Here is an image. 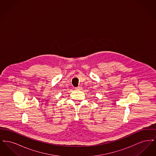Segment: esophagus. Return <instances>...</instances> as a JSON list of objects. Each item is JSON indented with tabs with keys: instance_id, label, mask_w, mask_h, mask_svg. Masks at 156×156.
<instances>
[{
	"instance_id": "1",
	"label": "esophagus",
	"mask_w": 156,
	"mask_h": 156,
	"mask_svg": "<svg viewBox=\"0 0 156 156\" xmlns=\"http://www.w3.org/2000/svg\"><path fill=\"white\" fill-rule=\"evenodd\" d=\"M82 88L81 87H76V88H75V89H76V90H79V89H81Z\"/></svg>"
}]
</instances>
